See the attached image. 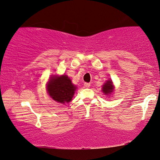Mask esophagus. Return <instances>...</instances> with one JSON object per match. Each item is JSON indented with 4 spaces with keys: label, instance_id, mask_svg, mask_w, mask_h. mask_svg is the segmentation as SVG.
Wrapping results in <instances>:
<instances>
[{
    "label": "esophagus",
    "instance_id": "esophagus-1",
    "mask_svg": "<svg viewBox=\"0 0 160 160\" xmlns=\"http://www.w3.org/2000/svg\"><path fill=\"white\" fill-rule=\"evenodd\" d=\"M84 85H85V88H90V83H88V82H85V84H84Z\"/></svg>",
    "mask_w": 160,
    "mask_h": 160
}]
</instances>
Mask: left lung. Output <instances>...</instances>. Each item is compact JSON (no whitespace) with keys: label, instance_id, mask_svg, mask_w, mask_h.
<instances>
[{"label":"left lung","instance_id":"obj_1","mask_svg":"<svg viewBox=\"0 0 160 160\" xmlns=\"http://www.w3.org/2000/svg\"><path fill=\"white\" fill-rule=\"evenodd\" d=\"M113 90L114 87L112 85V82L111 80H108L107 82L102 85V92L106 94V95H108V94L112 92Z\"/></svg>","mask_w":160,"mask_h":160}]
</instances>
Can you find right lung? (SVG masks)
Listing matches in <instances>:
<instances>
[{"label": "right lung", "instance_id": "1", "mask_svg": "<svg viewBox=\"0 0 160 160\" xmlns=\"http://www.w3.org/2000/svg\"><path fill=\"white\" fill-rule=\"evenodd\" d=\"M48 92L53 100L60 103L70 102L74 95L76 87L67 75L50 78L47 85Z\"/></svg>", "mask_w": 160, "mask_h": 160}]
</instances>
